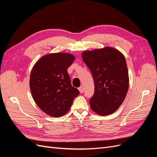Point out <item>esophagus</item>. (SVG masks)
Here are the masks:
<instances>
[{"label":"esophagus","instance_id":"1","mask_svg":"<svg viewBox=\"0 0 157 157\" xmlns=\"http://www.w3.org/2000/svg\"><path fill=\"white\" fill-rule=\"evenodd\" d=\"M78 90H79V92L82 94L84 92V88L82 86H80L78 88Z\"/></svg>","mask_w":157,"mask_h":157}]
</instances>
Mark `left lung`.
I'll list each match as a JSON object with an SVG mask.
<instances>
[{
	"label": "left lung",
	"instance_id": "left-lung-1",
	"mask_svg": "<svg viewBox=\"0 0 157 157\" xmlns=\"http://www.w3.org/2000/svg\"><path fill=\"white\" fill-rule=\"evenodd\" d=\"M84 62L94 80V94L90 99L92 110L101 116L115 112L124 101L129 86L126 61L120 51L106 46L82 52Z\"/></svg>",
	"mask_w": 157,
	"mask_h": 157
}]
</instances>
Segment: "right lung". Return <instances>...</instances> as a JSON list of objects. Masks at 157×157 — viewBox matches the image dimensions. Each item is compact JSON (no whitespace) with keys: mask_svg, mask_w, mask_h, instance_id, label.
I'll list each match as a JSON object with an SVG mask.
<instances>
[{"mask_svg":"<svg viewBox=\"0 0 157 157\" xmlns=\"http://www.w3.org/2000/svg\"><path fill=\"white\" fill-rule=\"evenodd\" d=\"M75 56L69 53H52L42 56L32 69L29 86L36 105L46 115L60 117L70 109L78 89L71 84L67 69Z\"/></svg>","mask_w":157,"mask_h":157,"instance_id":"obj_1","label":"right lung"}]
</instances>
